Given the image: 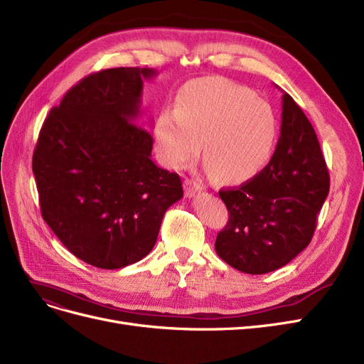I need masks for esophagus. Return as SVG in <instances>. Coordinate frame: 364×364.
I'll return each mask as SVG.
<instances>
[{"instance_id":"esophagus-1","label":"esophagus","mask_w":364,"mask_h":364,"mask_svg":"<svg viewBox=\"0 0 364 364\" xmlns=\"http://www.w3.org/2000/svg\"><path fill=\"white\" fill-rule=\"evenodd\" d=\"M184 191H186V196L192 198V196H195L196 193L203 191V186L196 183V181H193V180H186L184 181Z\"/></svg>"}]
</instances>
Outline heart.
<instances>
[{
  "mask_svg": "<svg viewBox=\"0 0 364 364\" xmlns=\"http://www.w3.org/2000/svg\"><path fill=\"white\" fill-rule=\"evenodd\" d=\"M156 153L164 165L181 168L203 157L220 183H243L270 160L279 134L273 106L230 79L210 76L186 84L175 107L153 124Z\"/></svg>",
  "mask_w": 364,
  "mask_h": 364,
  "instance_id": "heart-1",
  "label": "heart"
}]
</instances>
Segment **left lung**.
<instances>
[{
	"instance_id": "obj_1",
	"label": "left lung",
	"mask_w": 364,
	"mask_h": 364,
	"mask_svg": "<svg viewBox=\"0 0 364 364\" xmlns=\"http://www.w3.org/2000/svg\"><path fill=\"white\" fill-rule=\"evenodd\" d=\"M328 191L330 175L316 133L284 92L280 138L270 164L237 189L219 192L230 220L218 234V255L247 274L287 265L311 243Z\"/></svg>"
}]
</instances>
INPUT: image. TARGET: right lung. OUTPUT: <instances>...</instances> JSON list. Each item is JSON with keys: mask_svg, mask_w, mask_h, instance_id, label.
I'll return each mask as SVG.
<instances>
[{"mask_svg": "<svg viewBox=\"0 0 364 364\" xmlns=\"http://www.w3.org/2000/svg\"><path fill=\"white\" fill-rule=\"evenodd\" d=\"M153 69L92 73L52 107L33 154L42 218L76 258L105 270L134 264L156 245L166 210L183 198L178 173L151 160L138 126Z\"/></svg>", "mask_w": 364, "mask_h": 364, "instance_id": "right-lung-1", "label": "right lung"}]
</instances>
